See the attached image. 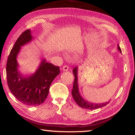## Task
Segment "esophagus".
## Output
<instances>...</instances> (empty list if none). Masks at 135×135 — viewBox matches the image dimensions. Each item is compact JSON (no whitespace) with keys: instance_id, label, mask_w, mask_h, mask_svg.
<instances>
[{"instance_id":"obj_1","label":"esophagus","mask_w":135,"mask_h":135,"mask_svg":"<svg viewBox=\"0 0 135 135\" xmlns=\"http://www.w3.org/2000/svg\"><path fill=\"white\" fill-rule=\"evenodd\" d=\"M68 68H69V67H68V66L65 65H64L62 67V70H63V71H68Z\"/></svg>"}]
</instances>
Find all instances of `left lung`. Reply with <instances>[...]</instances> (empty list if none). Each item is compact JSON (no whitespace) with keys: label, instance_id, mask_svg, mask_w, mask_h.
<instances>
[{"label":"left lung","instance_id":"obj_1","mask_svg":"<svg viewBox=\"0 0 135 135\" xmlns=\"http://www.w3.org/2000/svg\"><path fill=\"white\" fill-rule=\"evenodd\" d=\"M118 49L121 52H122V50H121L120 47L118 45ZM73 72L74 76V83H73V88L71 91V93L74 100L80 107L87 109H95L101 108V107L105 106L106 105L109 104V101L105 102V103L97 104L94 103H91V102H89L87 101L86 100H84L83 98L81 97L79 91L78 83H77V67H75L74 69H73Z\"/></svg>","mask_w":135,"mask_h":135}]
</instances>
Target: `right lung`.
Returning a JSON list of instances; mask_svg holds the SVG:
<instances>
[{
    "label": "right lung",
    "instance_id": "1",
    "mask_svg": "<svg viewBox=\"0 0 135 135\" xmlns=\"http://www.w3.org/2000/svg\"><path fill=\"white\" fill-rule=\"evenodd\" d=\"M29 29L24 31L16 41L9 55L6 63V79L9 89L17 99L29 106H37L44 102L49 88L60 73L59 67L42 61L35 74L24 77L18 71L17 56L21 46L32 39Z\"/></svg>",
    "mask_w": 135,
    "mask_h": 135
}]
</instances>
